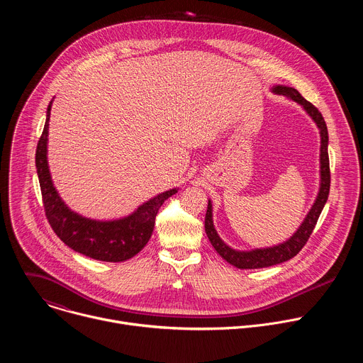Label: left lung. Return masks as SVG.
<instances>
[{"label": "left lung", "mask_w": 363, "mask_h": 363, "mask_svg": "<svg viewBox=\"0 0 363 363\" xmlns=\"http://www.w3.org/2000/svg\"><path fill=\"white\" fill-rule=\"evenodd\" d=\"M270 90L276 94H281L303 108V111L310 116L320 135V182H319V191L316 195V199L312 205V208L308 210L307 216L301 221L300 227L290 235L286 241L270 245V247H260V248H251V250H235L230 247L227 242L223 241V238L218 235L214 220H213V202L208 199V210L205 214V233L208 240L211 241L216 251L224 258L227 263L237 269H263L276 266L280 263H284L290 258H293L298 251L303 248V245L307 242L310 234L313 233V228L319 220V216L323 210V206L329 196L330 189V171H329V155H328V145H329V133L328 126L325 123V119L322 113L307 101L294 87H289L284 84H274L270 87Z\"/></svg>", "instance_id": "1"}]
</instances>
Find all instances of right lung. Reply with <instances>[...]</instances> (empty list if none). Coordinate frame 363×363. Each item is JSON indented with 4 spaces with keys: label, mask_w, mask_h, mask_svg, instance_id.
I'll use <instances>...</instances> for the list:
<instances>
[{
    "label": "right lung",
    "mask_w": 363,
    "mask_h": 363,
    "mask_svg": "<svg viewBox=\"0 0 363 363\" xmlns=\"http://www.w3.org/2000/svg\"><path fill=\"white\" fill-rule=\"evenodd\" d=\"M51 105L53 99L48 103L45 125L35 150V168L48 223L59 238L76 252L99 262H126L147 244L158 210L179 188L155 195L139 205L132 214L118 220H93L70 210L56 189L48 168L47 145Z\"/></svg>",
    "instance_id": "1"
}]
</instances>
